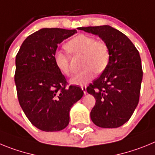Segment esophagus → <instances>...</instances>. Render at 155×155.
I'll return each instance as SVG.
<instances>
[{"label":"esophagus","instance_id":"obj_1","mask_svg":"<svg viewBox=\"0 0 155 155\" xmlns=\"http://www.w3.org/2000/svg\"><path fill=\"white\" fill-rule=\"evenodd\" d=\"M81 89L83 90V91H84V94H87V86L86 85H83L81 86Z\"/></svg>","mask_w":155,"mask_h":155}]
</instances>
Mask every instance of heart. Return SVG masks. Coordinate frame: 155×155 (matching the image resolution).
Returning <instances> with one entry per match:
<instances>
[{
	"label": "heart",
	"instance_id": "b5f03b06",
	"mask_svg": "<svg viewBox=\"0 0 155 155\" xmlns=\"http://www.w3.org/2000/svg\"><path fill=\"white\" fill-rule=\"evenodd\" d=\"M66 48L75 54H83L82 71L75 74L71 81L75 84H85L94 78V72L102 73L109 65L110 50L108 44L102 40H97L91 35H77L67 42ZM54 61L58 69L67 76L73 73L68 55L58 50L54 53Z\"/></svg>",
	"mask_w": 155,
	"mask_h": 155
}]
</instances>
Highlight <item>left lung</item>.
Instances as JSON below:
<instances>
[{
    "mask_svg": "<svg viewBox=\"0 0 155 155\" xmlns=\"http://www.w3.org/2000/svg\"><path fill=\"white\" fill-rule=\"evenodd\" d=\"M98 35L108 44L110 61L101 76L87 87L96 102L90 116L102 128H117L127 123L139 102L143 71L139 52L128 37L109 25L80 27Z\"/></svg>",
    "mask_w": 155,
    "mask_h": 155,
    "instance_id": "obj_1",
    "label": "left lung"
}]
</instances>
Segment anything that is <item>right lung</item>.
Here are the masks:
<instances>
[{
    "label": "right lung",
    "mask_w": 155,
    "mask_h": 155,
    "mask_svg": "<svg viewBox=\"0 0 155 155\" xmlns=\"http://www.w3.org/2000/svg\"><path fill=\"white\" fill-rule=\"evenodd\" d=\"M75 33L76 29L42 28L25 39L16 55L19 104L31 124L42 131L68 127L71 107L84 94L80 87L68 84L54 61L59 43Z\"/></svg>",
    "instance_id": "1"
}]
</instances>
